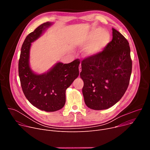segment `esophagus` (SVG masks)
<instances>
[{
  "instance_id": "obj_1",
  "label": "esophagus",
  "mask_w": 150,
  "mask_h": 150,
  "mask_svg": "<svg viewBox=\"0 0 150 150\" xmlns=\"http://www.w3.org/2000/svg\"><path fill=\"white\" fill-rule=\"evenodd\" d=\"M79 72H81V63L79 64Z\"/></svg>"
}]
</instances>
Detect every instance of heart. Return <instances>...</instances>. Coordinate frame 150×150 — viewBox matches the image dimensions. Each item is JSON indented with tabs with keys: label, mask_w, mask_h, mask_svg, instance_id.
Instances as JSON below:
<instances>
[{
	"label": "heart",
	"mask_w": 150,
	"mask_h": 150,
	"mask_svg": "<svg viewBox=\"0 0 150 150\" xmlns=\"http://www.w3.org/2000/svg\"><path fill=\"white\" fill-rule=\"evenodd\" d=\"M110 41V34L101 28H93L83 41L82 45H87L91 41L86 49L87 54L91 55L101 51Z\"/></svg>",
	"instance_id": "obj_1"
}]
</instances>
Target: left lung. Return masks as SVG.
I'll list each match as a JSON object with an SVG mask.
<instances>
[{
	"instance_id": "left-lung-1",
	"label": "left lung",
	"mask_w": 150,
	"mask_h": 150,
	"mask_svg": "<svg viewBox=\"0 0 150 150\" xmlns=\"http://www.w3.org/2000/svg\"><path fill=\"white\" fill-rule=\"evenodd\" d=\"M113 38L101 52L81 62L82 94L89 108L104 110L119 101L129 83L132 62L129 42L112 28Z\"/></svg>"
}]
</instances>
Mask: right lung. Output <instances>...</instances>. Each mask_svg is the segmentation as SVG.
<instances>
[{"label":"right lung","instance_id":"right-lung-1","mask_svg":"<svg viewBox=\"0 0 150 150\" xmlns=\"http://www.w3.org/2000/svg\"><path fill=\"white\" fill-rule=\"evenodd\" d=\"M47 22L38 26L25 38L18 62V72L23 91L31 104L40 110L55 112L61 109L65 104V91L78 76V59L63 64L57 63L47 74L37 75L29 67L31 43L37 40L47 27Z\"/></svg>","mask_w":150,"mask_h":150}]
</instances>
